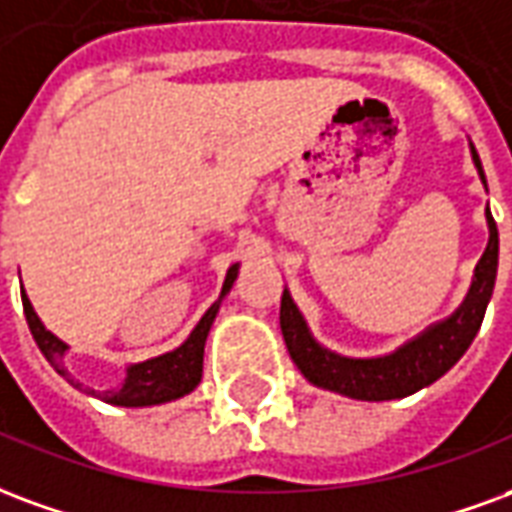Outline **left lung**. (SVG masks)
<instances>
[{
    "label": "left lung",
    "mask_w": 512,
    "mask_h": 512,
    "mask_svg": "<svg viewBox=\"0 0 512 512\" xmlns=\"http://www.w3.org/2000/svg\"><path fill=\"white\" fill-rule=\"evenodd\" d=\"M472 147V144H469ZM475 169L486 185V174L472 147ZM488 220V245L475 267V278L466 292L464 302L442 322L431 324L428 330L398 346L395 352L384 357H343L338 352L324 349L308 330L300 308L294 305L292 294L283 289L281 297V333L286 349L292 354L300 374L316 387L341 393L357 401H393L423 390L445 376L453 368L469 343L475 341L477 330L486 316L488 300L494 294L496 264H499V231L486 207Z\"/></svg>",
    "instance_id": "obj_1"
}]
</instances>
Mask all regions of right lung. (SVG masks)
<instances>
[{
    "label": "right lung",
    "instance_id": "obj_1",
    "mask_svg": "<svg viewBox=\"0 0 512 512\" xmlns=\"http://www.w3.org/2000/svg\"><path fill=\"white\" fill-rule=\"evenodd\" d=\"M237 272H240V264H231L229 272H226V281H223V289H220L218 302H212L207 313L201 316V322L193 327V333L188 335V341L177 346L174 352L160 354V357H152V360H144V363L128 365V374H125V382L119 384L117 390H87L89 395H95L100 401L114 406H155V404H169V401H177L182 395H188L196 390V384L201 382V368H204V343H207V335H210V327L218 316L220 300L229 294V289L237 281ZM21 300H24V313L26 324L32 330V338H35L37 349L46 354V360L54 365V371L59 376H65L67 382H78L70 379V374L65 371V352L67 343L59 341L57 335L46 330V324L37 319L32 302L26 297V292L21 289Z\"/></svg>",
    "mask_w": 512,
    "mask_h": 512
}]
</instances>
